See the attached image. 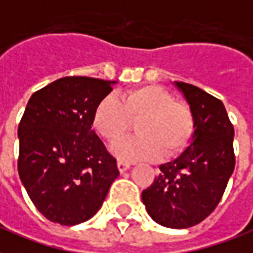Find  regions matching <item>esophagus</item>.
<instances>
[{
  "mask_svg": "<svg viewBox=\"0 0 253 253\" xmlns=\"http://www.w3.org/2000/svg\"><path fill=\"white\" fill-rule=\"evenodd\" d=\"M117 166H118L119 172H125V171H127V169H130V163H127V162L118 161V163H117Z\"/></svg>",
  "mask_w": 253,
  "mask_h": 253,
  "instance_id": "1",
  "label": "esophagus"
}]
</instances>
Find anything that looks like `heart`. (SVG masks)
Listing matches in <instances>:
<instances>
[{
	"label": "heart",
	"instance_id": "1",
	"mask_svg": "<svg viewBox=\"0 0 253 253\" xmlns=\"http://www.w3.org/2000/svg\"><path fill=\"white\" fill-rule=\"evenodd\" d=\"M136 122V136L113 148L121 161H150L176 157L192 139L195 118L183 102L175 101L159 84H144L127 90L121 96L107 95L96 105L92 115L95 130L110 143H117Z\"/></svg>",
	"mask_w": 253,
	"mask_h": 253
}]
</instances>
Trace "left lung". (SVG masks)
Returning <instances> with one entry per match:
<instances>
[{"mask_svg":"<svg viewBox=\"0 0 253 253\" xmlns=\"http://www.w3.org/2000/svg\"><path fill=\"white\" fill-rule=\"evenodd\" d=\"M195 118L191 144L142 192L148 215L169 228L199 224L220 202L235 169L234 126L220 99L175 82Z\"/></svg>","mask_w":253,"mask_h":253,"instance_id":"left-lung-1","label":"left lung"}]
</instances>
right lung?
<instances>
[{"instance_id":"obj_1","label":"right lung","mask_w":253,"mask_h":253,"mask_svg":"<svg viewBox=\"0 0 253 253\" xmlns=\"http://www.w3.org/2000/svg\"><path fill=\"white\" fill-rule=\"evenodd\" d=\"M114 84L65 77L29 99L18 125V173L47 220L61 225L88 220L118 178L115 158L91 130L94 110Z\"/></svg>"}]
</instances>
